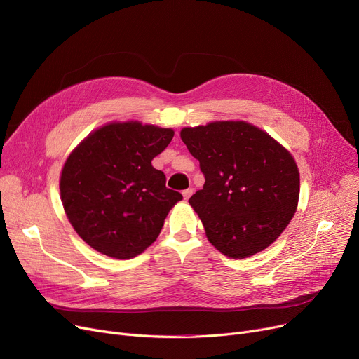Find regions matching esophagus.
<instances>
[{"instance_id": "obj_1", "label": "esophagus", "mask_w": 359, "mask_h": 359, "mask_svg": "<svg viewBox=\"0 0 359 359\" xmlns=\"http://www.w3.org/2000/svg\"><path fill=\"white\" fill-rule=\"evenodd\" d=\"M192 194H194V189H192V187H189V189L183 191V198H184V199H189V198L192 196Z\"/></svg>"}]
</instances>
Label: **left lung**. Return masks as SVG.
Wrapping results in <instances>:
<instances>
[{
	"label": "left lung",
	"instance_id": "8db88e82",
	"mask_svg": "<svg viewBox=\"0 0 359 359\" xmlns=\"http://www.w3.org/2000/svg\"><path fill=\"white\" fill-rule=\"evenodd\" d=\"M205 183L189 199L212 246L231 259L269 248L292 219L299 172L290 151L244 121L180 130Z\"/></svg>",
	"mask_w": 359,
	"mask_h": 359
}]
</instances>
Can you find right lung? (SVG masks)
<instances>
[{"mask_svg": "<svg viewBox=\"0 0 359 359\" xmlns=\"http://www.w3.org/2000/svg\"><path fill=\"white\" fill-rule=\"evenodd\" d=\"M173 135L172 128L110 122L71 151L60 179L61 201L90 248L132 259L156 241L168 211L183 199L151 164Z\"/></svg>", "mask_w": 359, "mask_h": 359, "instance_id": "right-lung-1", "label": "right lung"}]
</instances>
